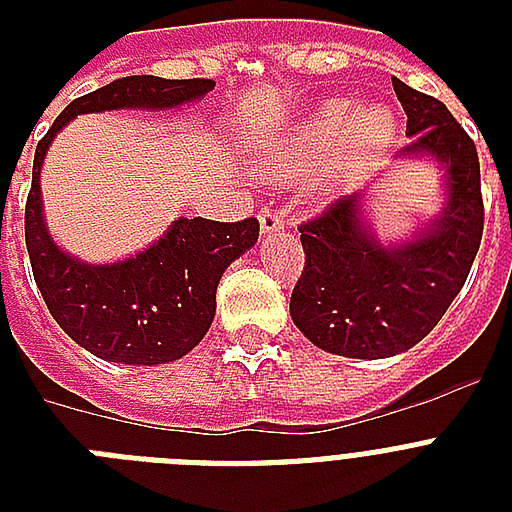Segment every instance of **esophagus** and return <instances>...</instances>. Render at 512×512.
I'll use <instances>...</instances> for the list:
<instances>
[{
  "label": "esophagus",
  "instance_id": "1",
  "mask_svg": "<svg viewBox=\"0 0 512 512\" xmlns=\"http://www.w3.org/2000/svg\"><path fill=\"white\" fill-rule=\"evenodd\" d=\"M260 233H263V236H273V233H279V231H284V223H287V220H284V209H279V207H263L260 209Z\"/></svg>",
  "mask_w": 512,
  "mask_h": 512
}]
</instances>
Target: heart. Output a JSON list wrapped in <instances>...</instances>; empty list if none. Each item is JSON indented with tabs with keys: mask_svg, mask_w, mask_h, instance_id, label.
Here are the masks:
<instances>
[{
	"mask_svg": "<svg viewBox=\"0 0 512 512\" xmlns=\"http://www.w3.org/2000/svg\"><path fill=\"white\" fill-rule=\"evenodd\" d=\"M396 138V119L385 106L353 108L327 100L276 143L268 167L279 175H308L329 162L340 177L364 170Z\"/></svg>",
	"mask_w": 512,
	"mask_h": 512,
	"instance_id": "b5f03b06",
	"label": "heart"
}]
</instances>
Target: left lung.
<instances>
[{"mask_svg":"<svg viewBox=\"0 0 512 512\" xmlns=\"http://www.w3.org/2000/svg\"><path fill=\"white\" fill-rule=\"evenodd\" d=\"M412 143L398 159L444 170L441 215L412 239L382 244L366 223V193L337 199L300 225L305 249L289 313L316 348L345 358H388L414 348L460 295L484 233L476 143L441 100L393 79Z\"/></svg>","mask_w":512,"mask_h":512,"instance_id":"left-lung-1","label":"left lung"}]
</instances>
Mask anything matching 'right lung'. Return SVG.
I'll list each match as a JSON object with an SVG mask.
<instances>
[{"label":"right lung","mask_w":512,"mask_h":512,"mask_svg":"<svg viewBox=\"0 0 512 512\" xmlns=\"http://www.w3.org/2000/svg\"><path fill=\"white\" fill-rule=\"evenodd\" d=\"M215 90L212 79L122 76L68 103L39 140L26 201V247L36 287L60 329L84 350L116 364H170L191 353L215 319V292L225 268L255 247L260 223L177 217L162 239L138 255L90 265L52 241L42 209L44 156L52 138L79 114L119 108L170 111Z\"/></svg>","instance_id":"add662e5"}]
</instances>
